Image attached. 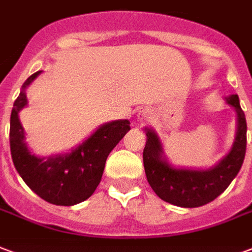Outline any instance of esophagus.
Here are the masks:
<instances>
[{"label":"esophagus","instance_id":"obj_1","mask_svg":"<svg viewBox=\"0 0 252 252\" xmlns=\"http://www.w3.org/2000/svg\"><path fill=\"white\" fill-rule=\"evenodd\" d=\"M151 117V112L148 109H140V111L137 112V120L139 121H147Z\"/></svg>","mask_w":252,"mask_h":252}]
</instances>
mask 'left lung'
<instances>
[{
  "label": "left lung",
  "mask_w": 252,
  "mask_h": 252,
  "mask_svg": "<svg viewBox=\"0 0 252 252\" xmlns=\"http://www.w3.org/2000/svg\"><path fill=\"white\" fill-rule=\"evenodd\" d=\"M224 100L236 112L235 139L228 154L210 168L173 165L164 154L163 143L156 131L144 128L147 136L143 152L145 175L161 200L184 208L204 206L219 196L235 179L245 160L247 124L238 94H230Z\"/></svg>",
  "instance_id": "8db88e82"
}]
</instances>
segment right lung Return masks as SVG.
<instances>
[{
  "instance_id": "1",
  "label": "right lung",
  "mask_w": 252,
  "mask_h": 252,
  "mask_svg": "<svg viewBox=\"0 0 252 252\" xmlns=\"http://www.w3.org/2000/svg\"><path fill=\"white\" fill-rule=\"evenodd\" d=\"M42 70L24 83L10 115V152L17 172L32 191L56 206H74L87 200L101 180L108 155L131 129L129 120L101 124L92 135L66 154L40 158L32 154L18 113L28 105L27 88Z\"/></svg>"
}]
</instances>
